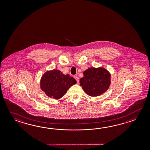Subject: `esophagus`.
I'll return each mask as SVG.
<instances>
[{
    "label": "esophagus",
    "mask_w": 150,
    "mask_h": 150,
    "mask_svg": "<svg viewBox=\"0 0 150 150\" xmlns=\"http://www.w3.org/2000/svg\"><path fill=\"white\" fill-rule=\"evenodd\" d=\"M74 78L76 80L77 83H79V78L77 76H74Z\"/></svg>",
    "instance_id": "obj_1"
}]
</instances>
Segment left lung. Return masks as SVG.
I'll use <instances>...</instances> for the list:
<instances>
[{
	"instance_id": "obj_1",
	"label": "left lung",
	"mask_w": 150,
	"mask_h": 150,
	"mask_svg": "<svg viewBox=\"0 0 150 150\" xmlns=\"http://www.w3.org/2000/svg\"><path fill=\"white\" fill-rule=\"evenodd\" d=\"M83 74V76L80 79V83L87 95L98 96L109 88L111 74L105 68L89 67Z\"/></svg>"
}]
</instances>
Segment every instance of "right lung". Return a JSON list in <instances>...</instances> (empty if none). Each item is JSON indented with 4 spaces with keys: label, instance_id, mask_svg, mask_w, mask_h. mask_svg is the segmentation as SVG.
Listing matches in <instances>:
<instances>
[{
    "label": "right lung",
    "instance_id": "right-lung-1",
    "mask_svg": "<svg viewBox=\"0 0 150 150\" xmlns=\"http://www.w3.org/2000/svg\"><path fill=\"white\" fill-rule=\"evenodd\" d=\"M76 83L74 77L65 75L58 70L47 71L40 80V88L46 96L58 100L67 92V90Z\"/></svg>",
    "mask_w": 150,
    "mask_h": 150
}]
</instances>
